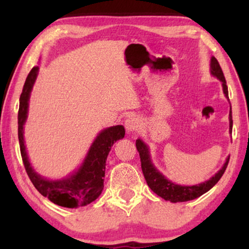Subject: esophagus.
Segmentation results:
<instances>
[{
	"instance_id": "1",
	"label": "esophagus",
	"mask_w": 249,
	"mask_h": 249,
	"mask_svg": "<svg viewBox=\"0 0 249 249\" xmlns=\"http://www.w3.org/2000/svg\"><path fill=\"white\" fill-rule=\"evenodd\" d=\"M139 125V120L136 117H129L127 120L124 121V127H125V130L128 132H134L136 130H138Z\"/></svg>"
}]
</instances>
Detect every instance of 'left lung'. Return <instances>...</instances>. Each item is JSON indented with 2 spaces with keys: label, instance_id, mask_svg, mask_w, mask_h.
Here are the masks:
<instances>
[{
  "label": "left lung",
  "instance_id": "obj_1",
  "mask_svg": "<svg viewBox=\"0 0 249 249\" xmlns=\"http://www.w3.org/2000/svg\"><path fill=\"white\" fill-rule=\"evenodd\" d=\"M211 73H212L214 77H216L217 79L222 83L223 93L226 95L228 100H229L226 78H224V74L222 72V69H221L219 62H217V60L214 56H212V59H211ZM229 121H230L229 131L231 132L232 131V113H231V108L229 113ZM136 147H137L139 156H141L142 170V173H144L145 180L146 182H147L148 187L156 194V195L162 197V198L165 200H170V202L172 203L187 202V200L195 199L197 197L202 196L203 194L209 192V190L212 188L217 181H219L221 177L223 176L230 159V156H228L226 160V163H224L221 170H219L217 173H215V175H214L210 180H207V181L199 183V185H195V186H181L170 181V180L166 179L165 177L155 168L154 164H153L151 161V155H149L147 145H146L142 139H137V141H136Z\"/></svg>",
  "mask_w": 249,
  "mask_h": 249
}]
</instances>
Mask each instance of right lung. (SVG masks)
I'll return each mask as SVG.
<instances>
[{
  "label": "right lung",
  "mask_w": 249,
  "mask_h": 249,
  "mask_svg": "<svg viewBox=\"0 0 249 249\" xmlns=\"http://www.w3.org/2000/svg\"><path fill=\"white\" fill-rule=\"evenodd\" d=\"M37 73H38V67H34L27 76L22 93L20 95L18 112L20 153H21L26 172L35 188L52 203L63 207H69V209L86 206L94 202L101 195L104 188L103 178L105 176L107 155L114 142L124 137V127L113 125L101 131L91 144L86 159L84 160L80 168L72 175L68 176L67 178L61 180H47L39 176L30 165L26 152L25 141H23V124H25L27 113H28L30 91L33 89Z\"/></svg>",
  "instance_id": "add662e5"
}]
</instances>
